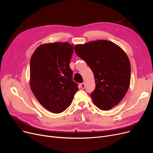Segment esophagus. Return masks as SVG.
<instances>
[{"label":"esophagus","mask_w":153,"mask_h":153,"mask_svg":"<svg viewBox=\"0 0 153 153\" xmlns=\"http://www.w3.org/2000/svg\"><path fill=\"white\" fill-rule=\"evenodd\" d=\"M81 87L82 88V89H84V88H85V84H84V83H82V84H81Z\"/></svg>","instance_id":"34e87169"}]
</instances>
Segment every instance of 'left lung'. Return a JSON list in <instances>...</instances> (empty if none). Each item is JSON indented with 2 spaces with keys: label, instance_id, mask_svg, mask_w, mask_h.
<instances>
[{
  "label": "left lung",
  "instance_id": "obj_1",
  "mask_svg": "<svg viewBox=\"0 0 153 153\" xmlns=\"http://www.w3.org/2000/svg\"><path fill=\"white\" fill-rule=\"evenodd\" d=\"M74 50L94 74L95 89L91 94L94 105L102 110L118 105L130 84L131 66L126 53L105 39L76 45Z\"/></svg>",
  "mask_w": 153,
  "mask_h": 153
}]
</instances>
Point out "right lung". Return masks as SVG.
I'll use <instances>...</instances> for the list:
<instances>
[{"label":"right lung","mask_w":153,"mask_h":153,"mask_svg":"<svg viewBox=\"0 0 153 153\" xmlns=\"http://www.w3.org/2000/svg\"><path fill=\"white\" fill-rule=\"evenodd\" d=\"M73 50V45L68 42L45 43L36 48L30 59L31 91L42 105L54 114L68 108L79 90L69 67Z\"/></svg>","instance_id":"add662e5"}]
</instances>
